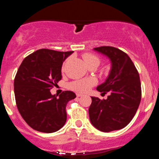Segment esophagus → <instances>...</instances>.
Wrapping results in <instances>:
<instances>
[{
	"mask_svg": "<svg viewBox=\"0 0 159 159\" xmlns=\"http://www.w3.org/2000/svg\"><path fill=\"white\" fill-rule=\"evenodd\" d=\"M83 94H81V93H76V97H83Z\"/></svg>",
	"mask_w": 159,
	"mask_h": 159,
	"instance_id": "34e87169",
	"label": "esophagus"
}]
</instances>
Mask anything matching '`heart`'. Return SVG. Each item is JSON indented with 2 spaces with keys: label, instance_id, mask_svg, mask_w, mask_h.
Segmentation results:
<instances>
[{
  "label": "heart",
  "instance_id": "heart-1",
  "mask_svg": "<svg viewBox=\"0 0 159 159\" xmlns=\"http://www.w3.org/2000/svg\"><path fill=\"white\" fill-rule=\"evenodd\" d=\"M83 59L86 65L89 66L92 63H97L99 65L100 62V59L98 56L96 55L92 54V53H86L83 55ZM66 62H64L62 66V71L64 70ZM96 84V80L93 78H86V79L76 80L74 81L71 82L68 84L69 89H72L73 91H76L78 93H85L89 90L93 86Z\"/></svg>",
  "mask_w": 159,
  "mask_h": 159
}]
</instances>
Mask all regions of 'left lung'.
<instances>
[{"label":"left lung","mask_w":159,"mask_h":159,"mask_svg":"<svg viewBox=\"0 0 159 159\" xmlns=\"http://www.w3.org/2000/svg\"><path fill=\"white\" fill-rule=\"evenodd\" d=\"M94 50L107 56L111 62L109 76L97 88L99 92L111 94L107 100L91 97L89 120L103 132L122 129L132 120L141 102L139 74L128 54L119 48L100 46Z\"/></svg>","instance_id":"obj_1"}]
</instances>
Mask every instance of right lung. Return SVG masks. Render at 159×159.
Segmentation results:
<instances>
[{"label":"right lung","instance_id":"1","mask_svg":"<svg viewBox=\"0 0 159 159\" xmlns=\"http://www.w3.org/2000/svg\"><path fill=\"white\" fill-rule=\"evenodd\" d=\"M42 48L24 59L14 81L15 101L25 121L34 130L52 133L66 121V105L76 97L72 91L59 97L50 89L62 79V62L73 53Z\"/></svg>","mask_w":159,"mask_h":159}]
</instances>
